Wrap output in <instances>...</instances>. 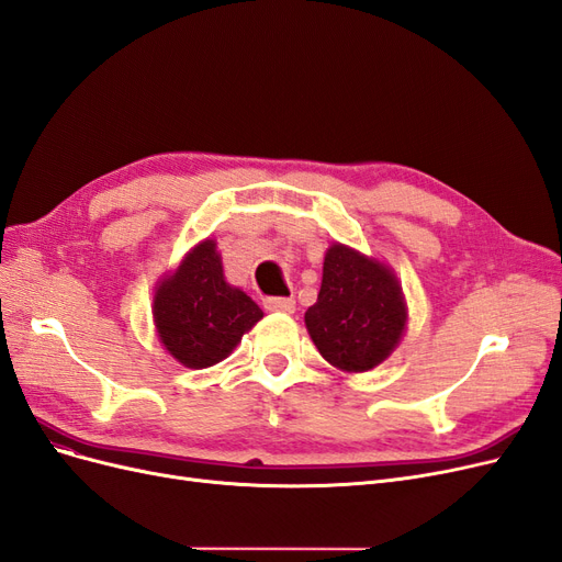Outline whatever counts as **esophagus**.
Segmentation results:
<instances>
[{"mask_svg":"<svg viewBox=\"0 0 562 562\" xmlns=\"http://www.w3.org/2000/svg\"><path fill=\"white\" fill-rule=\"evenodd\" d=\"M265 308L267 312H277V314H293L295 300L293 297H267Z\"/></svg>","mask_w":562,"mask_h":562,"instance_id":"1","label":"esophagus"}]
</instances>
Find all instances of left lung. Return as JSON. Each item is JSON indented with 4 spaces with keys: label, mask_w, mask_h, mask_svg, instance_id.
I'll list each match as a JSON object with an SVG mask.
<instances>
[{
    "label": "left lung",
    "mask_w": 562,
    "mask_h": 562,
    "mask_svg": "<svg viewBox=\"0 0 562 562\" xmlns=\"http://www.w3.org/2000/svg\"><path fill=\"white\" fill-rule=\"evenodd\" d=\"M304 325L327 362L362 374L400 346L409 306L389 262L335 241L325 250L318 300L306 308Z\"/></svg>",
    "instance_id": "left-lung-1"
}]
</instances>
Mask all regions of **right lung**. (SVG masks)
<instances>
[{
	"instance_id": "right-lung-1",
	"label": "right lung",
	"mask_w": 562,
	"mask_h": 562,
	"mask_svg": "<svg viewBox=\"0 0 562 562\" xmlns=\"http://www.w3.org/2000/svg\"><path fill=\"white\" fill-rule=\"evenodd\" d=\"M153 327L165 351L188 370H206L235 351L265 314L223 272L216 239H202L153 288Z\"/></svg>"
}]
</instances>
